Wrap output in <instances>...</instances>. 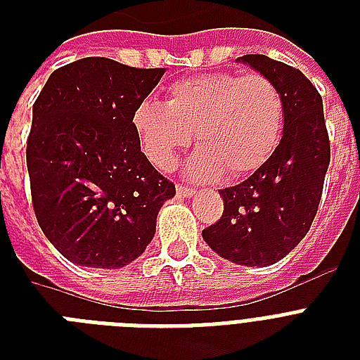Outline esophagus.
I'll return each instance as SVG.
<instances>
[{"mask_svg":"<svg viewBox=\"0 0 360 360\" xmlns=\"http://www.w3.org/2000/svg\"><path fill=\"white\" fill-rule=\"evenodd\" d=\"M175 191H177V194H179V196L188 198V196H192L194 192H196V188H192V186H185V185H177V188H175Z\"/></svg>","mask_w":360,"mask_h":360,"instance_id":"obj_1","label":"esophagus"}]
</instances>
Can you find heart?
<instances>
[{
	"mask_svg": "<svg viewBox=\"0 0 360 360\" xmlns=\"http://www.w3.org/2000/svg\"><path fill=\"white\" fill-rule=\"evenodd\" d=\"M285 123V101L278 84L262 72L231 70L192 76L168 87L166 104L143 101L132 114V127L147 158L169 169L175 155L196 132L200 151L191 175L245 177L267 162Z\"/></svg>",
	"mask_w": 360,
	"mask_h": 360,
	"instance_id": "heart-1",
	"label": "heart"
}]
</instances>
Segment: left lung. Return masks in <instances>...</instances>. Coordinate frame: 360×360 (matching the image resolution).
Instances as JSON below:
<instances>
[{
    "instance_id": "1",
    "label": "left lung",
    "mask_w": 360,
    "mask_h": 360,
    "mask_svg": "<svg viewBox=\"0 0 360 360\" xmlns=\"http://www.w3.org/2000/svg\"><path fill=\"white\" fill-rule=\"evenodd\" d=\"M239 61L273 78L285 101L282 140L243 183L222 188L224 213L202 231L220 257L237 265H273L307 236L318 213L330 162L323 101L301 70L248 53Z\"/></svg>"
}]
</instances>
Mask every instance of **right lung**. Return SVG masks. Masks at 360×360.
<instances>
[{"instance_id":"obj_1","label":"right lung","mask_w":360,"mask_h":360,"mask_svg":"<svg viewBox=\"0 0 360 360\" xmlns=\"http://www.w3.org/2000/svg\"><path fill=\"white\" fill-rule=\"evenodd\" d=\"M164 69L84 58L53 70L33 104L27 172L37 222L69 262L115 269L151 243L175 185L140 149L138 104Z\"/></svg>"}]
</instances>
